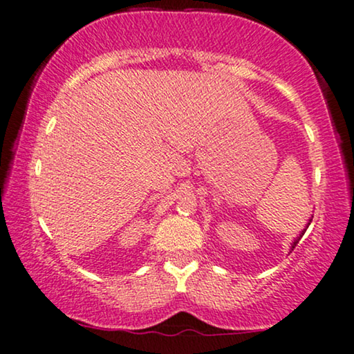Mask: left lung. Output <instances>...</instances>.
<instances>
[{"instance_id":"left-lung-1","label":"left lung","mask_w":354,"mask_h":354,"mask_svg":"<svg viewBox=\"0 0 354 354\" xmlns=\"http://www.w3.org/2000/svg\"><path fill=\"white\" fill-rule=\"evenodd\" d=\"M310 222H312V218H310V221H308V223H307V227H308V225H310ZM307 227H306V229H307ZM306 229H304V230H302V234H301V235H299V236H297V239L292 241V250H294V248H296V245L299 243V240H301V239H302V235H304V234H306Z\"/></svg>"}]
</instances>
